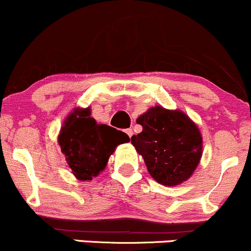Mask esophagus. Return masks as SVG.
<instances>
[{
	"label": "esophagus",
	"mask_w": 251,
	"mask_h": 251,
	"mask_svg": "<svg viewBox=\"0 0 251 251\" xmlns=\"http://www.w3.org/2000/svg\"><path fill=\"white\" fill-rule=\"evenodd\" d=\"M126 134L128 135L129 137H131V136H133V134H134L133 129H130V128H129V129H126Z\"/></svg>",
	"instance_id": "1"
}]
</instances>
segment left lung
<instances>
[{"instance_id": "8db88e82", "label": "left lung", "mask_w": 251, "mask_h": 251, "mask_svg": "<svg viewBox=\"0 0 251 251\" xmlns=\"http://www.w3.org/2000/svg\"><path fill=\"white\" fill-rule=\"evenodd\" d=\"M142 126L131 143L142 155L154 180L176 186L192 176L202 154V139L196 123L179 110L153 106L137 118Z\"/></svg>"}]
</instances>
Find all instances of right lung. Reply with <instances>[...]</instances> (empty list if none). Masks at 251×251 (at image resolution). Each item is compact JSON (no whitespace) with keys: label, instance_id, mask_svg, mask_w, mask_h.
<instances>
[{"label":"right lung","instance_id":"obj_1","mask_svg":"<svg viewBox=\"0 0 251 251\" xmlns=\"http://www.w3.org/2000/svg\"><path fill=\"white\" fill-rule=\"evenodd\" d=\"M129 141L123 131L98 125L91 117L90 108L75 109L64 121L58 136L67 165L81 181L97 176L117 146Z\"/></svg>","mask_w":251,"mask_h":251}]
</instances>
